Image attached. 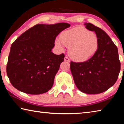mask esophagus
Returning a JSON list of instances; mask_svg holds the SVG:
<instances>
[{
	"mask_svg": "<svg viewBox=\"0 0 124 124\" xmlns=\"http://www.w3.org/2000/svg\"><path fill=\"white\" fill-rule=\"evenodd\" d=\"M64 60L65 61H67V62H70V58H69L68 57H67V56H66V57H64Z\"/></svg>",
	"mask_w": 124,
	"mask_h": 124,
	"instance_id": "obj_1",
	"label": "esophagus"
}]
</instances>
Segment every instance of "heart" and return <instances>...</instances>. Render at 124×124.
I'll use <instances>...</instances> for the list:
<instances>
[{"mask_svg":"<svg viewBox=\"0 0 124 124\" xmlns=\"http://www.w3.org/2000/svg\"><path fill=\"white\" fill-rule=\"evenodd\" d=\"M55 44L61 50L70 47L69 54L73 60L83 61L93 56L98 46L95 33L81 27L62 33L60 38L56 39Z\"/></svg>","mask_w":124,"mask_h":124,"instance_id":"heart-1","label":"heart"}]
</instances>
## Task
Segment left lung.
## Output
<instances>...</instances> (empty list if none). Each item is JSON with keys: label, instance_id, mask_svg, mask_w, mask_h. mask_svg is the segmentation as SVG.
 <instances>
[{"label": "left lung", "instance_id": "obj_1", "mask_svg": "<svg viewBox=\"0 0 124 124\" xmlns=\"http://www.w3.org/2000/svg\"><path fill=\"white\" fill-rule=\"evenodd\" d=\"M88 30L93 31L98 38L97 51L84 62L71 61L70 71L75 85L87 94H98L107 91L116 82L120 70L116 46L107 33L90 23H85Z\"/></svg>", "mask_w": 124, "mask_h": 124}]
</instances>
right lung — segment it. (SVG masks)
<instances>
[{
    "label": "right lung",
    "instance_id": "obj_1",
    "mask_svg": "<svg viewBox=\"0 0 124 124\" xmlns=\"http://www.w3.org/2000/svg\"><path fill=\"white\" fill-rule=\"evenodd\" d=\"M67 23L38 24L29 29L12 44L7 66L12 86L31 95L47 92L64 61V54L52 52L56 37L70 27Z\"/></svg>",
    "mask_w": 124,
    "mask_h": 124
}]
</instances>
